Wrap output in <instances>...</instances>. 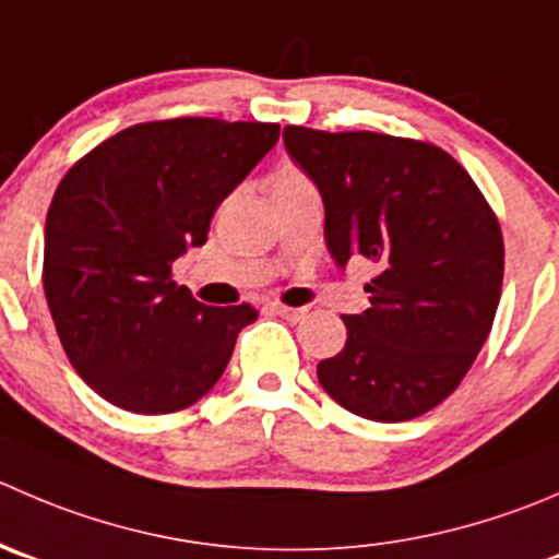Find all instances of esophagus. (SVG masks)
<instances>
[{"label":"esophagus","mask_w":559,"mask_h":559,"mask_svg":"<svg viewBox=\"0 0 559 559\" xmlns=\"http://www.w3.org/2000/svg\"><path fill=\"white\" fill-rule=\"evenodd\" d=\"M275 313L284 319H289V322H300V319H306L308 308H289V306H273Z\"/></svg>","instance_id":"obj_1"}]
</instances>
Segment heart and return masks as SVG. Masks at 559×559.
<instances>
[{
  "label": "heart",
  "mask_w": 559,
  "mask_h": 559,
  "mask_svg": "<svg viewBox=\"0 0 559 559\" xmlns=\"http://www.w3.org/2000/svg\"><path fill=\"white\" fill-rule=\"evenodd\" d=\"M267 186L273 199L284 197V193H295V191H306V188H313L311 177L295 164H278L267 177Z\"/></svg>",
  "instance_id": "1"
}]
</instances>
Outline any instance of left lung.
<instances>
[{
    "label": "left lung",
    "instance_id": "1",
    "mask_svg": "<svg viewBox=\"0 0 559 559\" xmlns=\"http://www.w3.org/2000/svg\"><path fill=\"white\" fill-rule=\"evenodd\" d=\"M286 153L317 182L324 240L344 267H377L371 306L341 317L346 344L317 366L355 415L401 424L435 409L467 377L502 289L495 210L445 150L373 130L284 128Z\"/></svg>",
    "mask_w": 559,
    "mask_h": 559
}]
</instances>
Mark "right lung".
<instances>
[{
    "label": "right lung",
    "instance_id": "1",
    "mask_svg": "<svg viewBox=\"0 0 559 559\" xmlns=\"http://www.w3.org/2000/svg\"><path fill=\"white\" fill-rule=\"evenodd\" d=\"M275 122H139L75 160L46 215L43 289L79 377L135 415L197 404L221 379L251 302L204 306L171 264L207 242L218 204L278 142Z\"/></svg>",
    "mask_w": 559,
    "mask_h": 559
}]
</instances>
